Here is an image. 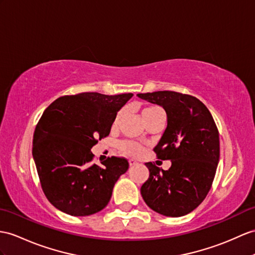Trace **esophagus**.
<instances>
[{"mask_svg": "<svg viewBox=\"0 0 255 255\" xmlns=\"http://www.w3.org/2000/svg\"><path fill=\"white\" fill-rule=\"evenodd\" d=\"M128 164H129V166H133V165H136V164H137V162H136L135 160L131 159V160H128Z\"/></svg>", "mask_w": 255, "mask_h": 255, "instance_id": "esophagus-1", "label": "esophagus"}]
</instances>
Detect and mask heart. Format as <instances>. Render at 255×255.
<instances>
[{
  "instance_id": "1",
  "label": "heart",
  "mask_w": 255,
  "mask_h": 255,
  "mask_svg": "<svg viewBox=\"0 0 255 255\" xmlns=\"http://www.w3.org/2000/svg\"><path fill=\"white\" fill-rule=\"evenodd\" d=\"M160 113H162V110H161L159 107L149 106V107H146V108L142 109L141 117L145 121L146 119H148V118H150V117L157 115V114H160ZM121 116H122V111L118 113V115L116 116V119H115V122H114L115 126L118 122H119ZM121 149H122V151L124 153L129 154V156H138V154L141 152V148L137 144H134V142H129V141L123 142V144L121 145Z\"/></svg>"
}]
</instances>
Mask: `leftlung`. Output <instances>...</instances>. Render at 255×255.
<instances>
[{"mask_svg":"<svg viewBox=\"0 0 255 255\" xmlns=\"http://www.w3.org/2000/svg\"><path fill=\"white\" fill-rule=\"evenodd\" d=\"M159 105L167 126L153 151L170 160L169 170L145 163L149 177L140 187L147 206L154 212L179 217L194 211L207 197L220 160V137L209 109L199 99L172 91L137 94Z\"/></svg>","mask_w":255,"mask_h":255,"instance_id":"obj_1","label":"left lung"}]
</instances>
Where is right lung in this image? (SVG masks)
<instances>
[{
  "instance_id": "obj_1",
  "label": "right lung",
  "mask_w": 255,
  "mask_h": 255,
  "mask_svg": "<svg viewBox=\"0 0 255 255\" xmlns=\"http://www.w3.org/2000/svg\"><path fill=\"white\" fill-rule=\"evenodd\" d=\"M132 93H80L56 99L43 113L33 135L32 156L42 189L61 212L88 216L110 201L114 186L128 169L111 157L97 165L92 147L109 135L117 113Z\"/></svg>"
}]
</instances>
